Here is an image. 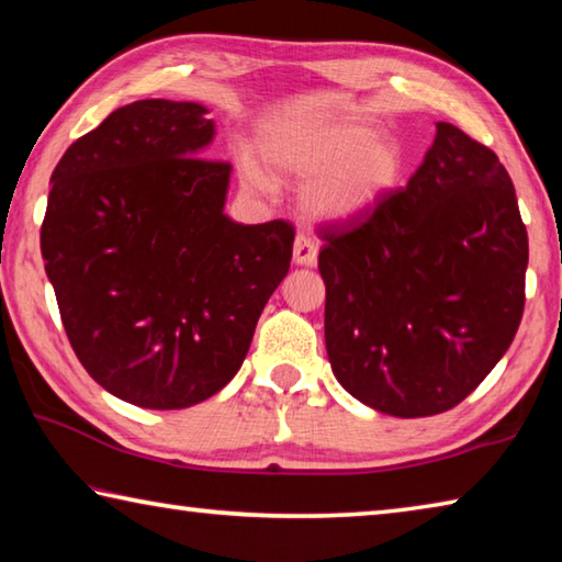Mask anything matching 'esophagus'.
<instances>
[{"label": "esophagus", "instance_id": "1", "mask_svg": "<svg viewBox=\"0 0 562 562\" xmlns=\"http://www.w3.org/2000/svg\"><path fill=\"white\" fill-rule=\"evenodd\" d=\"M292 258L297 265H315L317 262V243L312 240L310 235L300 233L297 237H294Z\"/></svg>", "mask_w": 562, "mask_h": 562}]
</instances>
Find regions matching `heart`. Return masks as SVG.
Masks as SVG:
<instances>
[{"mask_svg":"<svg viewBox=\"0 0 562 562\" xmlns=\"http://www.w3.org/2000/svg\"><path fill=\"white\" fill-rule=\"evenodd\" d=\"M262 154L280 176H317L304 205L329 221L372 211L404 173L402 144L357 121L274 128L262 138ZM237 173L250 190H270L268 173L250 154L237 156Z\"/></svg>","mask_w":562,"mask_h":562,"instance_id":"b5f03b06","label":"heart"}]
</instances>
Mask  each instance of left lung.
<instances>
[{"label": "left lung", "mask_w": 562, "mask_h": 562, "mask_svg": "<svg viewBox=\"0 0 562 562\" xmlns=\"http://www.w3.org/2000/svg\"><path fill=\"white\" fill-rule=\"evenodd\" d=\"M331 372L361 404L416 418L461 404L516 337L528 233L488 146L436 123L406 188L322 225Z\"/></svg>", "instance_id": "8db88e82"}]
</instances>
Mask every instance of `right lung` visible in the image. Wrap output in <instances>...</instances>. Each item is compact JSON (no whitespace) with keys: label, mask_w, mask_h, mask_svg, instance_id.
Segmentation results:
<instances>
[{"label":"right lung","mask_w":562,"mask_h":562,"mask_svg":"<svg viewBox=\"0 0 562 562\" xmlns=\"http://www.w3.org/2000/svg\"><path fill=\"white\" fill-rule=\"evenodd\" d=\"M207 109L146 99L109 113L52 173L42 258L76 357L144 408L221 392L290 270L288 221L223 213L231 164L203 158Z\"/></svg>","instance_id":"obj_1"}]
</instances>
